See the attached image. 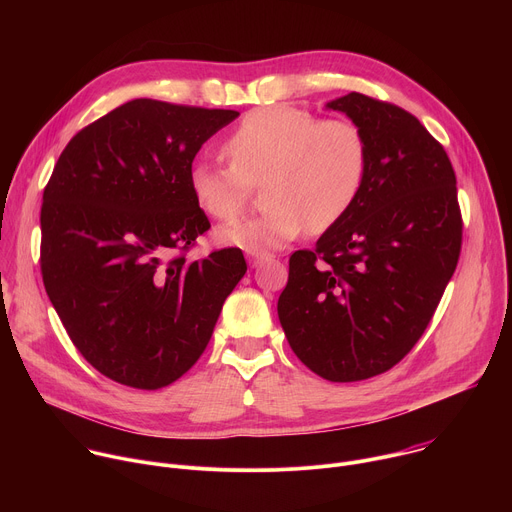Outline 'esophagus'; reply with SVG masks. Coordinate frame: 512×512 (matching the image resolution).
Here are the masks:
<instances>
[{
  "instance_id": "esophagus-1",
  "label": "esophagus",
  "mask_w": 512,
  "mask_h": 512,
  "mask_svg": "<svg viewBox=\"0 0 512 512\" xmlns=\"http://www.w3.org/2000/svg\"><path fill=\"white\" fill-rule=\"evenodd\" d=\"M267 259H271V255H267V253H249V265L251 267H259Z\"/></svg>"
}]
</instances>
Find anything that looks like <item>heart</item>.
<instances>
[{
  "label": "heart",
  "instance_id": "1",
  "mask_svg": "<svg viewBox=\"0 0 512 512\" xmlns=\"http://www.w3.org/2000/svg\"><path fill=\"white\" fill-rule=\"evenodd\" d=\"M231 166L194 162L188 186L196 206L216 221L235 218L251 186L263 184L261 216L218 227L216 243L247 253L281 249L332 229L352 208L367 172V143L346 119H318L289 105L249 111L229 133Z\"/></svg>",
  "mask_w": 512,
  "mask_h": 512
}]
</instances>
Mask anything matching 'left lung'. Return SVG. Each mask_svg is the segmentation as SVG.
<instances>
[{
	"label": "left lung",
	"instance_id": "left-lung-1",
	"mask_svg": "<svg viewBox=\"0 0 512 512\" xmlns=\"http://www.w3.org/2000/svg\"><path fill=\"white\" fill-rule=\"evenodd\" d=\"M364 135L367 172L352 208L289 257L277 302L285 338L332 383L389 371L421 338L462 245L446 150L405 109L348 93L326 103Z\"/></svg>",
	"mask_w": 512,
	"mask_h": 512
}]
</instances>
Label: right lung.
I'll return each mask as SVG.
<instances>
[{"label":"right lung","instance_id":"obj_1","mask_svg":"<svg viewBox=\"0 0 512 512\" xmlns=\"http://www.w3.org/2000/svg\"><path fill=\"white\" fill-rule=\"evenodd\" d=\"M237 117L135 99L81 129L54 166L40 212L44 287L72 344L111 381L154 391L180 379L247 271L241 249L174 255L210 229L192 162Z\"/></svg>","mask_w":512,"mask_h":512}]
</instances>
